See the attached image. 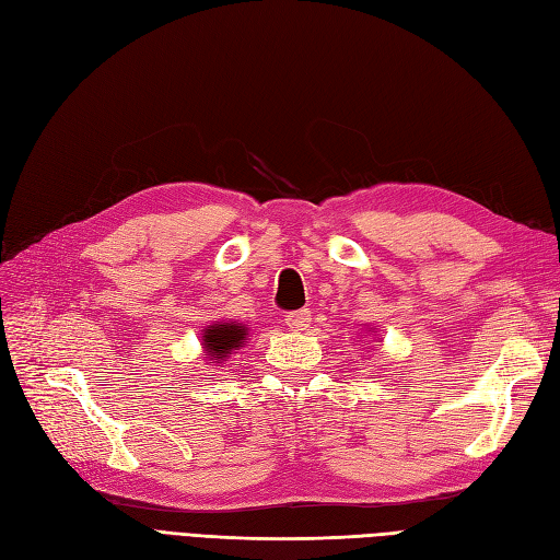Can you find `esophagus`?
<instances>
[{
	"label": "esophagus",
	"instance_id": "obj_1",
	"mask_svg": "<svg viewBox=\"0 0 560 560\" xmlns=\"http://www.w3.org/2000/svg\"><path fill=\"white\" fill-rule=\"evenodd\" d=\"M310 319H312L310 310H295L285 314V326H289L291 331H305L310 326Z\"/></svg>",
	"mask_w": 560,
	"mask_h": 560
}]
</instances>
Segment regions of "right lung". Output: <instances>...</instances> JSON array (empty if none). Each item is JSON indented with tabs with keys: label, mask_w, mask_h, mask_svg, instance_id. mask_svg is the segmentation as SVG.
Wrapping results in <instances>:
<instances>
[{
	"label": "right lung",
	"mask_w": 560,
	"mask_h": 560,
	"mask_svg": "<svg viewBox=\"0 0 560 560\" xmlns=\"http://www.w3.org/2000/svg\"><path fill=\"white\" fill-rule=\"evenodd\" d=\"M248 340V328L236 322H218L208 326L203 331V348L210 354V360L224 362L234 350L246 346Z\"/></svg>",
	"instance_id": "right-lung-1"
}]
</instances>
